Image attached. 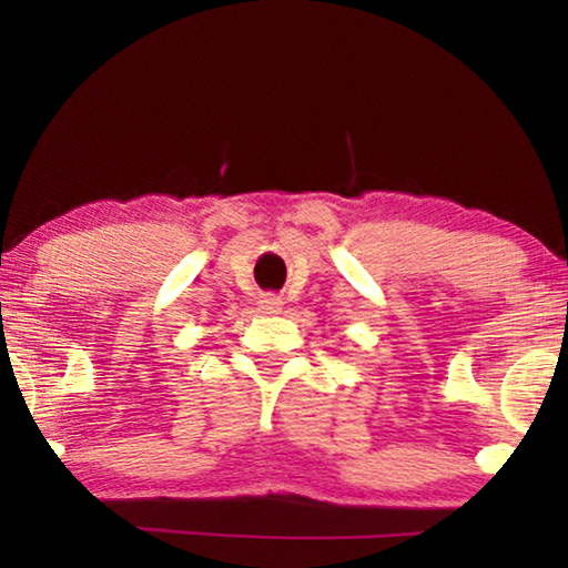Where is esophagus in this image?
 Instances as JSON below:
<instances>
[{
	"label": "esophagus",
	"mask_w": 568,
	"mask_h": 568,
	"mask_svg": "<svg viewBox=\"0 0 568 568\" xmlns=\"http://www.w3.org/2000/svg\"><path fill=\"white\" fill-rule=\"evenodd\" d=\"M257 307H261V313H265V315H275L283 311V303L277 301L275 295H263L261 301H257Z\"/></svg>",
	"instance_id": "34e87169"
}]
</instances>
